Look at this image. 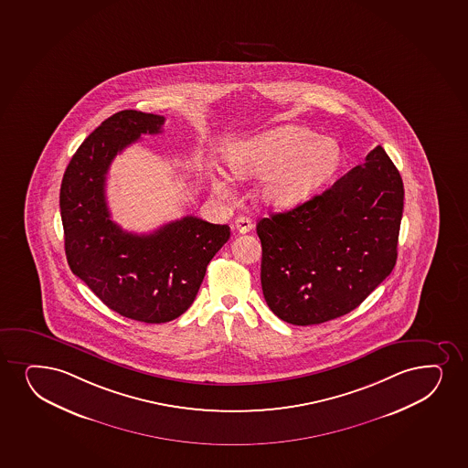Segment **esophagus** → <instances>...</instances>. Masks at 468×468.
<instances>
[{
    "label": "esophagus",
    "instance_id": "obj_1",
    "mask_svg": "<svg viewBox=\"0 0 468 468\" xmlns=\"http://www.w3.org/2000/svg\"><path fill=\"white\" fill-rule=\"evenodd\" d=\"M252 220L246 218V216H239L235 220V229H237L239 233H248V231L252 230Z\"/></svg>",
    "mask_w": 468,
    "mask_h": 468
}]
</instances>
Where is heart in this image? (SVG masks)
I'll return each instance as SVG.
<instances>
[{
  "label": "heart",
  "mask_w": 468,
  "mask_h": 468,
  "mask_svg": "<svg viewBox=\"0 0 468 468\" xmlns=\"http://www.w3.org/2000/svg\"><path fill=\"white\" fill-rule=\"evenodd\" d=\"M341 163L336 141L318 138L301 127H279L261 133L227 152V165L238 176H266L263 198L275 207H292L335 174ZM211 186L230 197L224 176H211Z\"/></svg>",
  "instance_id": "obj_1"
}]
</instances>
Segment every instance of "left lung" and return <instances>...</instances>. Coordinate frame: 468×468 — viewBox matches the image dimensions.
<instances>
[{"label": "left lung", "mask_w": 468, "mask_h": 468, "mask_svg": "<svg viewBox=\"0 0 468 468\" xmlns=\"http://www.w3.org/2000/svg\"><path fill=\"white\" fill-rule=\"evenodd\" d=\"M402 207L401 176L378 145L324 193L260 219L261 288L274 314L312 325L357 308L395 268Z\"/></svg>", "instance_id": "left-lung-1"}]
</instances>
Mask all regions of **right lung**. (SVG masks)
<instances>
[{
	"mask_svg": "<svg viewBox=\"0 0 468 468\" xmlns=\"http://www.w3.org/2000/svg\"><path fill=\"white\" fill-rule=\"evenodd\" d=\"M165 117L119 111L78 147L62 178L67 261L100 301L125 318L160 324L191 307L207 266L230 238V227L196 216L149 235L122 230L106 204V174L117 154L141 134H158Z\"/></svg>",
	"mask_w": 468,
	"mask_h": 468,
	"instance_id": "right-lung-1",
	"label": "right lung"
}]
</instances>
